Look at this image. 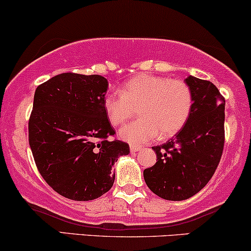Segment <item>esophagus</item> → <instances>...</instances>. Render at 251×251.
Instances as JSON below:
<instances>
[{
    "label": "esophagus",
    "mask_w": 251,
    "mask_h": 251,
    "mask_svg": "<svg viewBox=\"0 0 251 251\" xmlns=\"http://www.w3.org/2000/svg\"><path fill=\"white\" fill-rule=\"evenodd\" d=\"M140 150H142V147H140V145H130L131 152H137V151Z\"/></svg>",
    "instance_id": "1"
}]
</instances>
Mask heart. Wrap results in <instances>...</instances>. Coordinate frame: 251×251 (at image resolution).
<instances>
[{
    "instance_id": "heart-1",
    "label": "heart",
    "mask_w": 251,
    "mask_h": 251,
    "mask_svg": "<svg viewBox=\"0 0 251 251\" xmlns=\"http://www.w3.org/2000/svg\"><path fill=\"white\" fill-rule=\"evenodd\" d=\"M192 91L184 80L140 74L122 89L104 97L103 106L114 126H121L136 114L140 119L120 130V137L131 144L147 143L157 136L171 137L184 126L191 114Z\"/></svg>"
}]
</instances>
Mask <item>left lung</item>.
I'll use <instances>...</instances> for the list:
<instances>
[{
    "instance_id": "8db88e82",
    "label": "left lung",
    "mask_w": 251,
    "mask_h": 251,
    "mask_svg": "<svg viewBox=\"0 0 251 251\" xmlns=\"http://www.w3.org/2000/svg\"><path fill=\"white\" fill-rule=\"evenodd\" d=\"M191 114L171 140L152 147L153 166L144 170L148 187L165 200L180 201L206 186L220 163L225 145V98L214 83L190 75Z\"/></svg>"
}]
</instances>
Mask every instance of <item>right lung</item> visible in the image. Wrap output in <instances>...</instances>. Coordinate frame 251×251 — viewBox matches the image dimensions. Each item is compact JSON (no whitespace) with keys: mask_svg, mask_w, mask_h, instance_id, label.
Here are the masks:
<instances>
[{"mask_svg":"<svg viewBox=\"0 0 251 251\" xmlns=\"http://www.w3.org/2000/svg\"><path fill=\"white\" fill-rule=\"evenodd\" d=\"M108 81L93 74L61 73L37 87L29 120V144L49 186L67 199L88 201L108 192L111 168L130 152L115 135L103 100Z\"/></svg>","mask_w":251,"mask_h":251,"instance_id":"right-lung-1","label":"right lung"}]
</instances>
